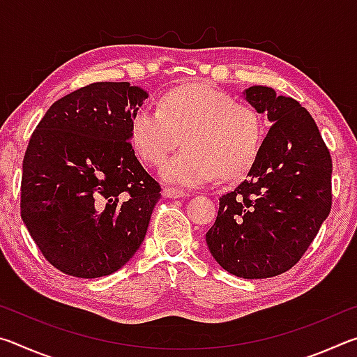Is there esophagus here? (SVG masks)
Here are the masks:
<instances>
[{
	"mask_svg": "<svg viewBox=\"0 0 357 357\" xmlns=\"http://www.w3.org/2000/svg\"><path fill=\"white\" fill-rule=\"evenodd\" d=\"M162 195L165 198H183L187 195V193L176 189V187H165V189L162 190Z\"/></svg>",
	"mask_w": 357,
	"mask_h": 357,
	"instance_id": "1",
	"label": "esophagus"
}]
</instances>
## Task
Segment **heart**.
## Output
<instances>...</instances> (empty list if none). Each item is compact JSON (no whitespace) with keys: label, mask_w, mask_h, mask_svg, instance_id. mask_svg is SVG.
<instances>
[{"label":"heart","mask_w":357,"mask_h":357,"mask_svg":"<svg viewBox=\"0 0 357 357\" xmlns=\"http://www.w3.org/2000/svg\"><path fill=\"white\" fill-rule=\"evenodd\" d=\"M183 137L186 148L164 162L168 183L197 187L219 176L234 179L253 165L264 124L249 104L206 82L173 88L159 108L142 107L130 119V143L144 164L157 167Z\"/></svg>","instance_id":"b5f03b06"}]
</instances>
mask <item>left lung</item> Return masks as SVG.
<instances>
[{
    "label": "left lung",
    "mask_w": 357,
    "mask_h": 357,
    "mask_svg": "<svg viewBox=\"0 0 357 357\" xmlns=\"http://www.w3.org/2000/svg\"><path fill=\"white\" fill-rule=\"evenodd\" d=\"M244 94L273 126L247 179L219 198L206 243L229 274L269 279L299 261L329 215L332 159L298 100L268 86H250Z\"/></svg>",
    "instance_id": "1"
}]
</instances>
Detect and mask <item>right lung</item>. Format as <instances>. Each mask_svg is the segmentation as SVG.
<instances>
[{"mask_svg":"<svg viewBox=\"0 0 357 357\" xmlns=\"http://www.w3.org/2000/svg\"><path fill=\"white\" fill-rule=\"evenodd\" d=\"M146 98L128 82L86 84L48 108L29 138L22 219L64 274L108 275L143 243L160 200L130 143V119Z\"/></svg>","mask_w":357,"mask_h":357,"instance_id":"1","label":"right lung"}]
</instances>
